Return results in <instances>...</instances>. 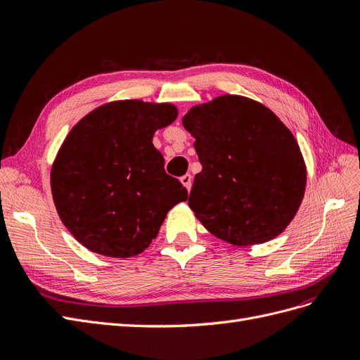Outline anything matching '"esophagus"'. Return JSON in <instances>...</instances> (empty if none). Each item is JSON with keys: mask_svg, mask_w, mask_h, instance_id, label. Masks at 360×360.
<instances>
[{"mask_svg": "<svg viewBox=\"0 0 360 360\" xmlns=\"http://www.w3.org/2000/svg\"><path fill=\"white\" fill-rule=\"evenodd\" d=\"M180 180H181L184 186H186V189L191 191V188H192V176H191V174H184V176Z\"/></svg>", "mask_w": 360, "mask_h": 360, "instance_id": "34e87169", "label": "esophagus"}]
</instances>
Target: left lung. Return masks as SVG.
Instances as JSON below:
<instances>
[{
    "label": "left lung",
    "instance_id": "left-lung-1",
    "mask_svg": "<svg viewBox=\"0 0 360 360\" xmlns=\"http://www.w3.org/2000/svg\"><path fill=\"white\" fill-rule=\"evenodd\" d=\"M202 165L189 207L213 236L237 246L264 243L285 230L307 184L292 134L269 108L221 96L183 117Z\"/></svg>",
    "mask_w": 360,
    "mask_h": 360
}]
</instances>
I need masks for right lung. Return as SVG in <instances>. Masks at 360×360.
<instances>
[{
    "mask_svg": "<svg viewBox=\"0 0 360 360\" xmlns=\"http://www.w3.org/2000/svg\"><path fill=\"white\" fill-rule=\"evenodd\" d=\"M177 117L169 103L122 101L85 115L64 141L51 171L63 224L96 254L143 252L188 189L165 172L151 139Z\"/></svg>",
    "mask_w": 360,
    "mask_h": 360,
    "instance_id": "1",
    "label": "right lung"
}]
</instances>
